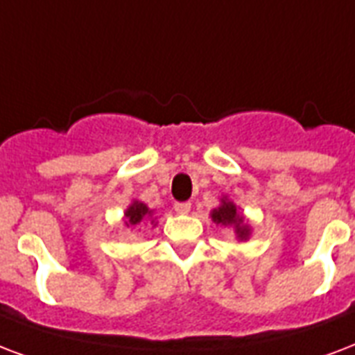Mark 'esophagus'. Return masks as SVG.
I'll return each mask as SVG.
<instances>
[{"label":"esophagus","instance_id":"esophagus-1","mask_svg":"<svg viewBox=\"0 0 355 355\" xmlns=\"http://www.w3.org/2000/svg\"><path fill=\"white\" fill-rule=\"evenodd\" d=\"M191 210V205L189 202H175V212L177 214H188Z\"/></svg>","mask_w":355,"mask_h":355}]
</instances>
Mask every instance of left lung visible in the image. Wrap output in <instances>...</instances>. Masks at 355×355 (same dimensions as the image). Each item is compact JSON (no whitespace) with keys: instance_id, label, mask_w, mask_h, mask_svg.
<instances>
[{"instance_id":"1","label":"left lung","mask_w":355,"mask_h":355,"mask_svg":"<svg viewBox=\"0 0 355 355\" xmlns=\"http://www.w3.org/2000/svg\"><path fill=\"white\" fill-rule=\"evenodd\" d=\"M212 221L216 225H225V227H234L238 240H248L250 238V225L243 221V216L238 212V207L232 201H229L227 197L221 199V205L212 210Z\"/></svg>"}]
</instances>
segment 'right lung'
I'll return each mask as SVG.
<instances>
[{
  "label": "right lung",
  "mask_w": 355,
  "mask_h": 355,
  "mask_svg": "<svg viewBox=\"0 0 355 355\" xmlns=\"http://www.w3.org/2000/svg\"><path fill=\"white\" fill-rule=\"evenodd\" d=\"M153 216V210L141 201H132L128 208H126V212H124V218H126V227L137 225V223H141V221L148 220ZM150 223H154V220H150Z\"/></svg>",
  "instance_id": "1"
}]
</instances>
